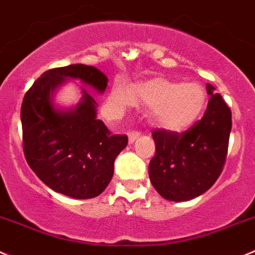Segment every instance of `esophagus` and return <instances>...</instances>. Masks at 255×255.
<instances>
[{"label":"esophagus","mask_w":255,"mask_h":255,"mask_svg":"<svg viewBox=\"0 0 255 255\" xmlns=\"http://www.w3.org/2000/svg\"><path fill=\"white\" fill-rule=\"evenodd\" d=\"M140 134H141V132L137 131V130H131V131L128 132V136H129V142H134L135 140L140 136Z\"/></svg>","instance_id":"esophagus-1"}]
</instances>
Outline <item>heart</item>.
Masks as SVG:
<instances>
[{
  "label": "heart",
  "instance_id": "1",
  "mask_svg": "<svg viewBox=\"0 0 255 255\" xmlns=\"http://www.w3.org/2000/svg\"><path fill=\"white\" fill-rule=\"evenodd\" d=\"M134 99L151 106L155 123L173 131L190 128L205 104V94L198 84L154 79L134 85L131 90L123 84L114 85L108 99L109 111L118 115L132 105Z\"/></svg>",
  "mask_w": 255,
  "mask_h": 255
}]
</instances>
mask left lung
Instances as JSON below:
<instances>
[{
  "label": "left lung",
  "instance_id": "obj_1",
  "mask_svg": "<svg viewBox=\"0 0 255 255\" xmlns=\"http://www.w3.org/2000/svg\"><path fill=\"white\" fill-rule=\"evenodd\" d=\"M207 111L188 130L152 131L155 155L149 164L150 181L168 200L185 202L205 193L224 168L232 111L213 85L207 84Z\"/></svg>",
  "mask_w": 255,
  "mask_h": 255
}]
</instances>
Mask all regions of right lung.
<instances>
[{
	"label": "right lung",
	"instance_id": "right-lung-1",
	"mask_svg": "<svg viewBox=\"0 0 255 255\" xmlns=\"http://www.w3.org/2000/svg\"><path fill=\"white\" fill-rule=\"evenodd\" d=\"M67 77L80 79L103 93L108 77L82 64L43 72L23 96L22 145L26 161L48 188L75 199L100 195L114 175V161L128 145L96 119V101L82 87L84 99L70 111L53 108L51 93Z\"/></svg>",
	"mask_w": 255,
	"mask_h": 255
}]
</instances>
